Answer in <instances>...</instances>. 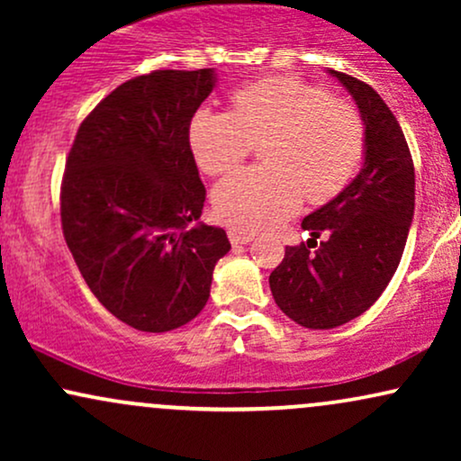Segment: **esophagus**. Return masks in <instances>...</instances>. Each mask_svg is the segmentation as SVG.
Wrapping results in <instances>:
<instances>
[{
    "label": "esophagus",
    "mask_w": 461,
    "mask_h": 461,
    "mask_svg": "<svg viewBox=\"0 0 461 461\" xmlns=\"http://www.w3.org/2000/svg\"><path fill=\"white\" fill-rule=\"evenodd\" d=\"M230 240H231V245H249V242L253 240V236L251 234H245V231L231 230L230 231Z\"/></svg>",
    "instance_id": "34e87169"
}]
</instances>
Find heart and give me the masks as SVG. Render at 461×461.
I'll list each match as a JSON object with an SVG mask.
<instances>
[{"instance_id":"heart-1","label":"heart","mask_w":461,"mask_h":461,"mask_svg":"<svg viewBox=\"0 0 461 461\" xmlns=\"http://www.w3.org/2000/svg\"><path fill=\"white\" fill-rule=\"evenodd\" d=\"M190 149L208 176L236 168L262 142L264 167L245 168L214 188V212L242 231L267 230L336 197L357 171L364 125L357 110L293 76L262 77L231 95V113L201 108L188 128Z\"/></svg>"}]
</instances>
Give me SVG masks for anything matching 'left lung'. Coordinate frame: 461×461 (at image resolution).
Returning a JSON list of instances; mask_svg holds the SVG:
<instances>
[{"label":"left lung","instance_id":"8db88e82","mask_svg":"<svg viewBox=\"0 0 461 461\" xmlns=\"http://www.w3.org/2000/svg\"><path fill=\"white\" fill-rule=\"evenodd\" d=\"M364 123V162L351 184L308 214V245L285 247L268 284L275 303L308 330H333L364 314L403 256L414 219V164L384 99L368 84L331 71ZM323 236L322 243L315 238Z\"/></svg>","mask_w":461,"mask_h":461}]
</instances>
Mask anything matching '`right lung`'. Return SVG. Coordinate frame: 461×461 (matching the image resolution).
<instances>
[{"label":"right lung","instance_id":"add662e5","mask_svg":"<svg viewBox=\"0 0 461 461\" xmlns=\"http://www.w3.org/2000/svg\"><path fill=\"white\" fill-rule=\"evenodd\" d=\"M214 68L153 71L121 84L79 125L60 216L84 282L140 331L186 325L210 297L225 230L199 223L205 188L188 128Z\"/></svg>","mask_w":461,"mask_h":461}]
</instances>
